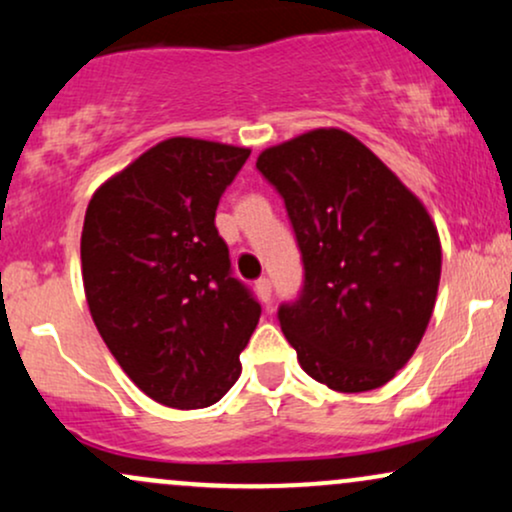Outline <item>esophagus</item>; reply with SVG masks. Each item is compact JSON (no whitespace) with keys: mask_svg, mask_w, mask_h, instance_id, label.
<instances>
[{"mask_svg":"<svg viewBox=\"0 0 512 512\" xmlns=\"http://www.w3.org/2000/svg\"><path fill=\"white\" fill-rule=\"evenodd\" d=\"M255 291H257V296H260L262 303L272 301V281L264 279V276H262V279L255 281Z\"/></svg>","mask_w":512,"mask_h":512,"instance_id":"1","label":"esophagus"}]
</instances>
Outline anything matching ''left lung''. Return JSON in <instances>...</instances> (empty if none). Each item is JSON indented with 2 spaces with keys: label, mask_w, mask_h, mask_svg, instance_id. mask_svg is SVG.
<instances>
[{
  "label": "left lung",
  "mask_w": 512,
  "mask_h": 512,
  "mask_svg": "<svg viewBox=\"0 0 512 512\" xmlns=\"http://www.w3.org/2000/svg\"><path fill=\"white\" fill-rule=\"evenodd\" d=\"M286 204L303 289L279 325L310 378L337 392L385 385L424 337L440 240L424 204L368 146L313 129L257 158Z\"/></svg>",
  "instance_id": "1"
}]
</instances>
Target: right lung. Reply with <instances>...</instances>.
Returning <instances> with one entry per match:
<instances>
[{
  "mask_svg": "<svg viewBox=\"0 0 512 512\" xmlns=\"http://www.w3.org/2000/svg\"><path fill=\"white\" fill-rule=\"evenodd\" d=\"M250 149L173 137L103 182L81 231L88 310L139 390L204 409L231 390L260 303L231 272L216 207Z\"/></svg>",
  "mask_w": 512,
  "mask_h": 512,
  "instance_id": "add662e5",
  "label": "right lung"
}]
</instances>
